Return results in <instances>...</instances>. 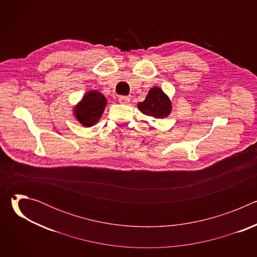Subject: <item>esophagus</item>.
<instances>
[{
	"instance_id": "1",
	"label": "esophagus",
	"mask_w": 257,
	"mask_h": 257,
	"mask_svg": "<svg viewBox=\"0 0 257 257\" xmlns=\"http://www.w3.org/2000/svg\"><path fill=\"white\" fill-rule=\"evenodd\" d=\"M119 102L123 103V104L129 103L130 102V97H128V96H120L119 97Z\"/></svg>"
}]
</instances>
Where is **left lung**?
<instances>
[{
  "instance_id": "obj_1",
  "label": "left lung",
  "mask_w": 257,
  "mask_h": 257,
  "mask_svg": "<svg viewBox=\"0 0 257 257\" xmlns=\"http://www.w3.org/2000/svg\"><path fill=\"white\" fill-rule=\"evenodd\" d=\"M137 106L143 114L156 119L166 118L172 112V102L170 97L158 86L151 88L145 99L138 102Z\"/></svg>"
}]
</instances>
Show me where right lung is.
Wrapping results in <instances>:
<instances>
[{
    "mask_svg": "<svg viewBox=\"0 0 257 257\" xmlns=\"http://www.w3.org/2000/svg\"><path fill=\"white\" fill-rule=\"evenodd\" d=\"M107 101L98 90L87 91L81 100L73 106V116L84 127H92L102 116Z\"/></svg>",
    "mask_w": 257,
    "mask_h": 257,
    "instance_id": "add662e5",
    "label": "right lung"
}]
</instances>
